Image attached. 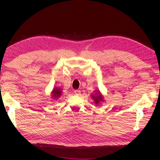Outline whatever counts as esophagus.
<instances>
[{
  "label": "esophagus",
  "mask_w": 160,
  "mask_h": 160,
  "mask_svg": "<svg viewBox=\"0 0 160 160\" xmlns=\"http://www.w3.org/2000/svg\"><path fill=\"white\" fill-rule=\"evenodd\" d=\"M80 93H81V91L80 90H78V89L74 91V93H75V95H80Z\"/></svg>",
  "instance_id": "obj_1"
}]
</instances>
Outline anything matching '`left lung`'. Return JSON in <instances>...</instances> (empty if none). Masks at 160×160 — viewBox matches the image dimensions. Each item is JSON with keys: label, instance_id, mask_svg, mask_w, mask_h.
<instances>
[{"label": "left lung", "instance_id": "1", "mask_svg": "<svg viewBox=\"0 0 160 160\" xmlns=\"http://www.w3.org/2000/svg\"><path fill=\"white\" fill-rule=\"evenodd\" d=\"M92 98L94 99V101L95 103L96 104H98L99 102L103 101V97L102 96L101 93H100V91H98L97 93H96L95 95H92Z\"/></svg>", "mask_w": 160, "mask_h": 160}]
</instances>
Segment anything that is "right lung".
Wrapping results in <instances>:
<instances>
[{
    "instance_id": "add662e5",
    "label": "right lung",
    "mask_w": 160,
    "mask_h": 160,
    "mask_svg": "<svg viewBox=\"0 0 160 160\" xmlns=\"http://www.w3.org/2000/svg\"><path fill=\"white\" fill-rule=\"evenodd\" d=\"M61 93H62L61 89H60L58 88H56L53 89V91H52V97L53 98H54V99H56V98H57L58 97H60V95H62Z\"/></svg>"
}]
</instances>
